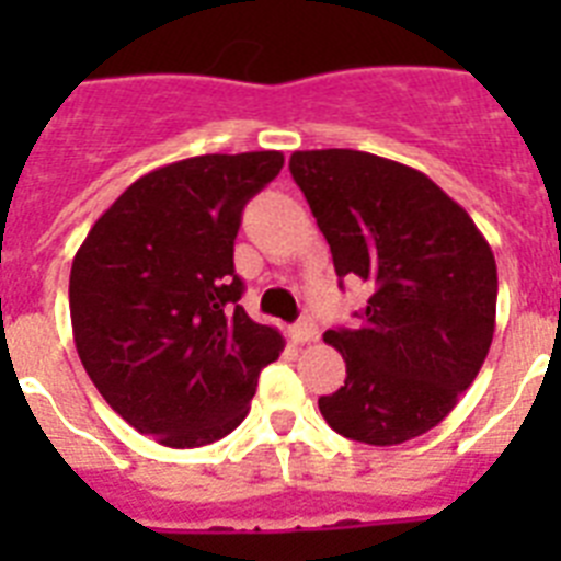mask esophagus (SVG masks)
Returning <instances> with one entry per match:
<instances>
[{"label": "esophagus", "instance_id": "esophagus-1", "mask_svg": "<svg viewBox=\"0 0 561 561\" xmlns=\"http://www.w3.org/2000/svg\"><path fill=\"white\" fill-rule=\"evenodd\" d=\"M317 337H320V332H317V323L311 317H302V320L294 325V341L297 343H314Z\"/></svg>", "mask_w": 561, "mask_h": 561}]
</instances>
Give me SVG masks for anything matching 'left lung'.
I'll return each instance as SVG.
<instances>
[{"mask_svg":"<svg viewBox=\"0 0 561 561\" xmlns=\"http://www.w3.org/2000/svg\"><path fill=\"white\" fill-rule=\"evenodd\" d=\"M341 279L373 288L358 329L323 341L346 381L320 413L346 439L399 445L436 427L471 387L495 334L497 267L469 211L422 171L375 153H290Z\"/></svg>","mask_w":561,"mask_h":561,"instance_id":"left-lung-1","label":"left lung"}]
</instances>
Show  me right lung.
Masks as SVG:
<instances>
[{"label": "right lung", "instance_id": "1", "mask_svg": "<svg viewBox=\"0 0 561 561\" xmlns=\"http://www.w3.org/2000/svg\"><path fill=\"white\" fill-rule=\"evenodd\" d=\"M279 151L206 153L145 174L75 253L78 358L110 408L169 448L209 445L244 422L285 350L238 306L241 211L279 174Z\"/></svg>", "mask_w": 561, "mask_h": 561}]
</instances>
